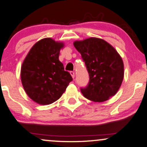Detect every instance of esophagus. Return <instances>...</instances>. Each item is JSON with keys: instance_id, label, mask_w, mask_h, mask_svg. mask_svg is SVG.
<instances>
[{"instance_id": "esophagus-1", "label": "esophagus", "mask_w": 147, "mask_h": 147, "mask_svg": "<svg viewBox=\"0 0 147 147\" xmlns=\"http://www.w3.org/2000/svg\"><path fill=\"white\" fill-rule=\"evenodd\" d=\"M70 74H71V76L73 78H75V73H74V71H70Z\"/></svg>"}]
</instances>
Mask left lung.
Returning a JSON list of instances; mask_svg holds the SVG:
<instances>
[{
	"instance_id": "left-lung-1",
	"label": "left lung",
	"mask_w": 147,
	"mask_h": 147,
	"mask_svg": "<svg viewBox=\"0 0 147 147\" xmlns=\"http://www.w3.org/2000/svg\"><path fill=\"white\" fill-rule=\"evenodd\" d=\"M74 45L80 53L89 73V83L80 88L82 95L99 102L114 96L124 78V64L116 50L97 38L76 41Z\"/></svg>"
}]
</instances>
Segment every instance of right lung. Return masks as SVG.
I'll list each match as a JSON object with an SVG mask.
<instances>
[{
  "label": "right lung",
  "mask_w": 147,
  "mask_h": 147,
  "mask_svg": "<svg viewBox=\"0 0 147 147\" xmlns=\"http://www.w3.org/2000/svg\"><path fill=\"white\" fill-rule=\"evenodd\" d=\"M63 47L51 38L36 42L22 63L21 81L30 98L40 105H49L61 97L71 76L58 59Z\"/></svg>",
  "instance_id": "obj_1"
}]
</instances>
